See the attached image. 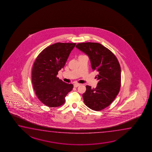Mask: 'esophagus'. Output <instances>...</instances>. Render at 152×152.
Returning <instances> with one entry per match:
<instances>
[{"mask_svg":"<svg viewBox=\"0 0 152 152\" xmlns=\"http://www.w3.org/2000/svg\"><path fill=\"white\" fill-rule=\"evenodd\" d=\"M80 85V84H79V83H75L74 84V87H77L78 86H79Z\"/></svg>","mask_w":152,"mask_h":152,"instance_id":"1","label":"esophagus"}]
</instances>
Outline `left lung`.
Listing matches in <instances>:
<instances>
[{
	"instance_id": "1",
	"label": "left lung",
	"mask_w": 152,
	"mask_h": 152,
	"mask_svg": "<svg viewBox=\"0 0 152 152\" xmlns=\"http://www.w3.org/2000/svg\"><path fill=\"white\" fill-rule=\"evenodd\" d=\"M76 48L89 57L93 71L99 80L95 88L87 85L83 101L91 110H100L108 107L118 94L121 86V68L115 55L96 42L77 44Z\"/></svg>"
}]
</instances>
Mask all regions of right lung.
<instances>
[{
	"mask_svg": "<svg viewBox=\"0 0 152 152\" xmlns=\"http://www.w3.org/2000/svg\"><path fill=\"white\" fill-rule=\"evenodd\" d=\"M76 43L58 42L48 46L39 54L34 63L32 81L36 95L48 107L64 104L65 97L73 87L57 77L64 67Z\"/></svg>",
	"mask_w": 152,
	"mask_h": 152,
	"instance_id": "1",
	"label": "right lung"
}]
</instances>
